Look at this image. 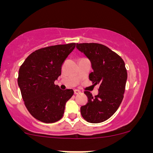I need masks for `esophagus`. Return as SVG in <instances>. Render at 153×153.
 <instances>
[{
	"label": "esophagus",
	"instance_id": "1",
	"mask_svg": "<svg viewBox=\"0 0 153 153\" xmlns=\"http://www.w3.org/2000/svg\"><path fill=\"white\" fill-rule=\"evenodd\" d=\"M79 93H81V92H80L79 90H78V89H75V90H74V94H75V95H78V94Z\"/></svg>",
	"mask_w": 153,
	"mask_h": 153
}]
</instances>
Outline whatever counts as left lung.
I'll use <instances>...</instances> for the list:
<instances>
[{
    "label": "left lung",
    "instance_id": "obj_1",
    "mask_svg": "<svg viewBox=\"0 0 153 153\" xmlns=\"http://www.w3.org/2000/svg\"><path fill=\"white\" fill-rule=\"evenodd\" d=\"M77 49L87 57L93 72L89 78L95 85L99 84L98 94L95 97L85 91L88 98L81 113L87 122L98 124L109 119L119 107L126 86L127 72L124 61L115 52L96 43L77 44Z\"/></svg>",
    "mask_w": 153,
    "mask_h": 153
}]
</instances>
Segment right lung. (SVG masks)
I'll return each instance as SVG.
<instances>
[{
    "label": "right lung",
    "mask_w": 153,
    "mask_h": 153,
    "mask_svg": "<svg viewBox=\"0 0 153 153\" xmlns=\"http://www.w3.org/2000/svg\"><path fill=\"white\" fill-rule=\"evenodd\" d=\"M75 43L50 46L35 50L26 58L18 73V84L29 113L38 121L54 123L63 117L72 89L62 90L55 81L61 67L75 49Z\"/></svg>",
    "instance_id": "add662e5"
}]
</instances>
